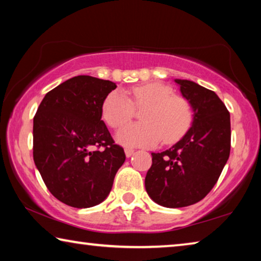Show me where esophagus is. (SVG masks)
Returning <instances> with one entry per match:
<instances>
[{
  "label": "esophagus",
  "mask_w": 261,
  "mask_h": 261,
  "mask_svg": "<svg viewBox=\"0 0 261 261\" xmlns=\"http://www.w3.org/2000/svg\"><path fill=\"white\" fill-rule=\"evenodd\" d=\"M124 152H125V155H126V158H130V156H132L134 155V153H135V151L132 148H125L124 149Z\"/></svg>",
  "instance_id": "esophagus-1"
}]
</instances>
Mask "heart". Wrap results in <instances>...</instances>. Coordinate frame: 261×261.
<instances>
[{"mask_svg": "<svg viewBox=\"0 0 261 261\" xmlns=\"http://www.w3.org/2000/svg\"><path fill=\"white\" fill-rule=\"evenodd\" d=\"M132 101L124 92L114 90L106 96L101 113L112 127H120L134 115V105L143 108L139 123H130L116 134L124 146L153 147L163 138L166 143L179 139L191 125L192 109L183 96L161 83H147L131 90Z\"/></svg>", "mask_w": 261, "mask_h": 261, "instance_id": "heart-1", "label": "heart"}]
</instances>
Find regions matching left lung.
Instances as JSON below:
<instances>
[{"label":"left lung","instance_id":"left-lung-1","mask_svg":"<svg viewBox=\"0 0 261 261\" xmlns=\"http://www.w3.org/2000/svg\"><path fill=\"white\" fill-rule=\"evenodd\" d=\"M192 108V124L173 147L152 153L145 188L153 201L168 208L196 204L218 182L230 154V114L215 92L175 79Z\"/></svg>","mask_w":261,"mask_h":261}]
</instances>
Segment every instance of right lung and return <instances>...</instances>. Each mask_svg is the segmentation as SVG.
<instances>
[{
    "label": "right lung",
    "mask_w": 261,
    "mask_h": 261,
    "mask_svg": "<svg viewBox=\"0 0 261 261\" xmlns=\"http://www.w3.org/2000/svg\"><path fill=\"white\" fill-rule=\"evenodd\" d=\"M115 88L95 77L70 78L48 92L33 118L34 163L65 205L88 208L102 202L125 161L124 149L101 120L103 100Z\"/></svg>",
    "instance_id": "1"
}]
</instances>
